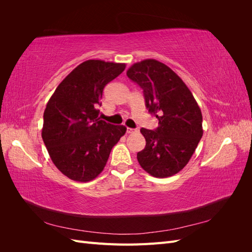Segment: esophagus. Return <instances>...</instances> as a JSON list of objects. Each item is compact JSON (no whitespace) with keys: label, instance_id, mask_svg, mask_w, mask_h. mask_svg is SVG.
<instances>
[{"label":"esophagus","instance_id":"obj_1","mask_svg":"<svg viewBox=\"0 0 252 252\" xmlns=\"http://www.w3.org/2000/svg\"><path fill=\"white\" fill-rule=\"evenodd\" d=\"M127 133L128 134H130V133H133V132H135L136 131V129H133V128H127Z\"/></svg>","mask_w":252,"mask_h":252}]
</instances>
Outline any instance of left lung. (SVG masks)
Here are the masks:
<instances>
[{"label":"left lung","mask_w":252,"mask_h":252,"mask_svg":"<svg viewBox=\"0 0 252 252\" xmlns=\"http://www.w3.org/2000/svg\"><path fill=\"white\" fill-rule=\"evenodd\" d=\"M127 77L142 88L145 105L158 120L155 130L141 129L146 146L138 161L152 177H171L187 165L202 138L201 109L179 75L157 60L133 64Z\"/></svg>","instance_id":"obj_1"}]
</instances>
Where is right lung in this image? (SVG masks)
I'll return each instance as SVG.
<instances>
[{"instance_id": "1", "label": "right lung", "mask_w": 252, "mask_h": 252, "mask_svg": "<svg viewBox=\"0 0 252 252\" xmlns=\"http://www.w3.org/2000/svg\"><path fill=\"white\" fill-rule=\"evenodd\" d=\"M126 65L88 60L60 83L44 111L42 138L57 168L67 178L89 182L100 174L110 151L126 132L98 118L104 87Z\"/></svg>"}]
</instances>
